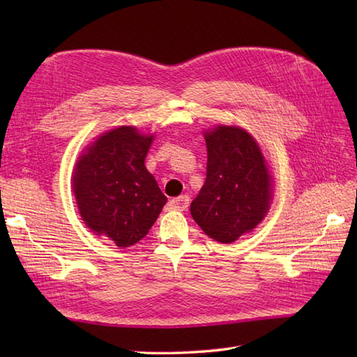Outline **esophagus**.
<instances>
[{
	"label": "esophagus",
	"instance_id": "esophagus-1",
	"mask_svg": "<svg viewBox=\"0 0 357 357\" xmlns=\"http://www.w3.org/2000/svg\"><path fill=\"white\" fill-rule=\"evenodd\" d=\"M188 204H190V196L183 195V196H179V198L172 199L169 206H170L172 208H174V210H181V211H183V210H185V208L188 207Z\"/></svg>",
	"mask_w": 357,
	"mask_h": 357
}]
</instances>
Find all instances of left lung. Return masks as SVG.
Segmentation results:
<instances>
[{
	"instance_id": "left-lung-1",
	"label": "left lung",
	"mask_w": 357,
	"mask_h": 357,
	"mask_svg": "<svg viewBox=\"0 0 357 357\" xmlns=\"http://www.w3.org/2000/svg\"><path fill=\"white\" fill-rule=\"evenodd\" d=\"M207 178L192 201V216L208 238L230 244L267 213L271 183L256 141L238 127L206 133Z\"/></svg>"
}]
</instances>
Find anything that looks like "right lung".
<instances>
[{
    "label": "right lung",
    "instance_id": "1",
    "mask_svg": "<svg viewBox=\"0 0 357 357\" xmlns=\"http://www.w3.org/2000/svg\"><path fill=\"white\" fill-rule=\"evenodd\" d=\"M151 139L135 127H118L100 136L75 169L73 192L82 219L118 247L146 236L167 202L144 164Z\"/></svg>",
    "mask_w": 357,
    "mask_h": 357
}]
</instances>
